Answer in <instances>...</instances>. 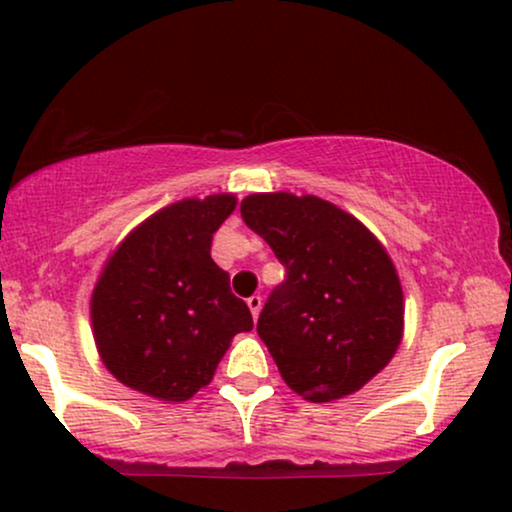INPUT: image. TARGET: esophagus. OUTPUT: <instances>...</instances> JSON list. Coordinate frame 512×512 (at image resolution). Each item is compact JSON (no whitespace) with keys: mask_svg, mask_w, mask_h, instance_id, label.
<instances>
[{"mask_svg":"<svg viewBox=\"0 0 512 512\" xmlns=\"http://www.w3.org/2000/svg\"><path fill=\"white\" fill-rule=\"evenodd\" d=\"M248 307H250V314H252V319H257V316H260V309H262V297L260 295H252V297H248Z\"/></svg>","mask_w":512,"mask_h":512,"instance_id":"esophagus-1","label":"esophagus"}]
</instances>
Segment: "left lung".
Instances as JSON below:
<instances>
[{
  "instance_id": "1",
  "label": "left lung",
  "mask_w": 512,
  "mask_h": 512,
  "mask_svg": "<svg viewBox=\"0 0 512 512\" xmlns=\"http://www.w3.org/2000/svg\"><path fill=\"white\" fill-rule=\"evenodd\" d=\"M241 215L288 271L257 321L281 378L314 404L359 392L404 338V290L387 248L309 193H250Z\"/></svg>"
}]
</instances>
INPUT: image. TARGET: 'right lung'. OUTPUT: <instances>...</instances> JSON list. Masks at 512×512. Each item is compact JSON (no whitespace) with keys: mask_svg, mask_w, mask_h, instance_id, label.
<instances>
[{"mask_svg":"<svg viewBox=\"0 0 512 512\" xmlns=\"http://www.w3.org/2000/svg\"><path fill=\"white\" fill-rule=\"evenodd\" d=\"M234 193L181 198L134 226L103 262L89 302L94 345L118 383L179 404L212 383L248 304L212 260V236Z\"/></svg>","mask_w":512,"mask_h":512,"instance_id":"right-lung-1","label":"right lung"}]
</instances>
